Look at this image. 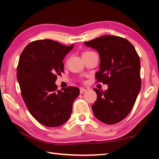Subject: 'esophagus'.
<instances>
[{"label": "esophagus", "instance_id": "obj_1", "mask_svg": "<svg viewBox=\"0 0 159 159\" xmlns=\"http://www.w3.org/2000/svg\"><path fill=\"white\" fill-rule=\"evenodd\" d=\"M86 91H87V90L85 89V88H80V94H83V93L86 92Z\"/></svg>", "mask_w": 159, "mask_h": 159}]
</instances>
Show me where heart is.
Instances as JSON below:
<instances>
[{
    "mask_svg": "<svg viewBox=\"0 0 159 159\" xmlns=\"http://www.w3.org/2000/svg\"><path fill=\"white\" fill-rule=\"evenodd\" d=\"M86 52H85V53H86Z\"/></svg>",
    "mask_w": 159,
    "mask_h": 159,
    "instance_id": "heart-1",
    "label": "heart"
}]
</instances>
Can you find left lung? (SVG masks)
<instances>
[{
    "mask_svg": "<svg viewBox=\"0 0 159 159\" xmlns=\"http://www.w3.org/2000/svg\"><path fill=\"white\" fill-rule=\"evenodd\" d=\"M98 50L99 70L98 82L108 85V89L95 88L98 99L92 106L95 116L106 124L121 121L133 108L141 89L140 60L133 45L124 38L103 36L84 43Z\"/></svg>",
    "mask_w": 159,
    "mask_h": 159,
    "instance_id": "left-lung-1",
    "label": "left lung"
}]
</instances>
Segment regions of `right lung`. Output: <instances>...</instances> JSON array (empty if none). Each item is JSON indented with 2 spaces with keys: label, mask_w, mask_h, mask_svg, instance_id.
<instances>
[{
  "label": "right lung",
  "mask_w": 159,
  "mask_h": 159,
  "mask_svg": "<svg viewBox=\"0 0 159 159\" xmlns=\"http://www.w3.org/2000/svg\"><path fill=\"white\" fill-rule=\"evenodd\" d=\"M74 48L52 40L30 43L21 52L17 69L21 94L35 119L48 127L64 124L71 114L78 88L57 90V76L64 72V57Z\"/></svg>",
  "instance_id": "1"
}]
</instances>
